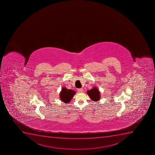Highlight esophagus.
Segmentation results:
<instances>
[{
  "mask_svg": "<svg viewBox=\"0 0 155 155\" xmlns=\"http://www.w3.org/2000/svg\"><path fill=\"white\" fill-rule=\"evenodd\" d=\"M78 93H83L84 91V90L83 88H78Z\"/></svg>",
  "mask_w": 155,
  "mask_h": 155,
  "instance_id": "obj_1",
  "label": "esophagus"
}]
</instances>
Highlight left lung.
I'll use <instances>...</instances> for the list:
<instances>
[{"mask_svg": "<svg viewBox=\"0 0 155 155\" xmlns=\"http://www.w3.org/2000/svg\"><path fill=\"white\" fill-rule=\"evenodd\" d=\"M87 94L93 101H100L101 94L98 88L97 87H94L93 88L87 91Z\"/></svg>", "mask_w": 155, "mask_h": 155, "instance_id": "obj_1", "label": "left lung"}]
</instances>
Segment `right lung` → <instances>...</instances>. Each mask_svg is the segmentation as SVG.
<instances>
[{
    "label": "right lung",
    "instance_id": "obj_1",
    "mask_svg": "<svg viewBox=\"0 0 155 155\" xmlns=\"http://www.w3.org/2000/svg\"><path fill=\"white\" fill-rule=\"evenodd\" d=\"M75 94L76 93L74 90L68 89L66 87H62L59 93V97L62 102L68 104Z\"/></svg>",
    "mask_w": 155,
    "mask_h": 155
}]
</instances>
